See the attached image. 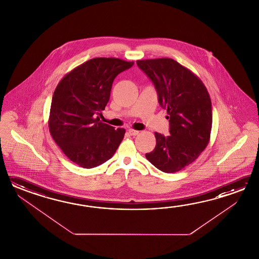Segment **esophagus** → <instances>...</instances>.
<instances>
[{
    "instance_id": "34e87169",
    "label": "esophagus",
    "mask_w": 259,
    "mask_h": 259,
    "mask_svg": "<svg viewBox=\"0 0 259 259\" xmlns=\"http://www.w3.org/2000/svg\"><path fill=\"white\" fill-rule=\"evenodd\" d=\"M128 133H130L132 136H136V135H138L140 132H138V131H136V130L130 128V130H128Z\"/></svg>"
}]
</instances>
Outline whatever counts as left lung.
Returning a JSON list of instances; mask_svg holds the SVG:
<instances>
[{
	"mask_svg": "<svg viewBox=\"0 0 259 259\" xmlns=\"http://www.w3.org/2000/svg\"><path fill=\"white\" fill-rule=\"evenodd\" d=\"M137 65L154 83L158 103L169 119L170 135L155 132L156 145L145 156L165 173L182 170L197 159L209 143V94L196 75L171 58L138 60Z\"/></svg>",
	"mask_w": 259,
	"mask_h": 259,
	"instance_id": "left-lung-1",
	"label": "left lung"
}]
</instances>
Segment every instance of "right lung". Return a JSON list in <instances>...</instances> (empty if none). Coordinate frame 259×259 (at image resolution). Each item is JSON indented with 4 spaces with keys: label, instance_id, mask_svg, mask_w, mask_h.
I'll return each mask as SVG.
<instances>
[{
    "label": "right lung",
    "instance_id": "obj_1",
    "mask_svg": "<svg viewBox=\"0 0 259 259\" xmlns=\"http://www.w3.org/2000/svg\"><path fill=\"white\" fill-rule=\"evenodd\" d=\"M134 62L97 57L83 63L61 79L52 99L51 135L73 163L93 168L110 159L125 130L100 121L110 98L115 77Z\"/></svg>",
    "mask_w": 259,
    "mask_h": 259
}]
</instances>
